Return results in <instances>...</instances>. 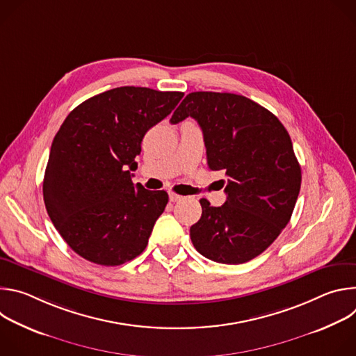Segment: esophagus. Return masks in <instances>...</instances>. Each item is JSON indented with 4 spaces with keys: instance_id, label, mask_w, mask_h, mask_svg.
I'll return each instance as SVG.
<instances>
[{
    "instance_id": "esophagus-1",
    "label": "esophagus",
    "mask_w": 356,
    "mask_h": 356,
    "mask_svg": "<svg viewBox=\"0 0 356 356\" xmlns=\"http://www.w3.org/2000/svg\"><path fill=\"white\" fill-rule=\"evenodd\" d=\"M183 197L181 195H179V194H176V193H170L169 194V200L172 201V202H176V201H180Z\"/></svg>"
}]
</instances>
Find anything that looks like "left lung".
I'll use <instances>...</instances> for the list:
<instances>
[{"mask_svg":"<svg viewBox=\"0 0 356 356\" xmlns=\"http://www.w3.org/2000/svg\"><path fill=\"white\" fill-rule=\"evenodd\" d=\"M194 118L204 135L207 165L224 170L227 201L200 200L201 218L190 238L202 257L245 264L268 249L290 221L301 169L283 124L243 95L195 91L186 95L170 122Z\"/></svg>","mask_w":356,"mask_h":356,"instance_id":"obj_1","label":"left lung"}]
</instances>
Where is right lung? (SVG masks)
Returning <instances> with one entry per match:
<instances>
[{
	"label": "right lung",
	"mask_w": 356,
	"mask_h": 356,
	"mask_svg": "<svg viewBox=\"0 0 356 356\" xmlns=\"http://www.w3.org/2000/svg\"><path fill=\"white\" fill-rule=\"evenodd\" d=\"M184 92L117 87L77 106L58 131L43 179L47 214L81 258L118 266L145 250L169 201L132 183L145 134Z\"/></svg>",
	"instance_id": "right-lung-1"
}]
</instances>
